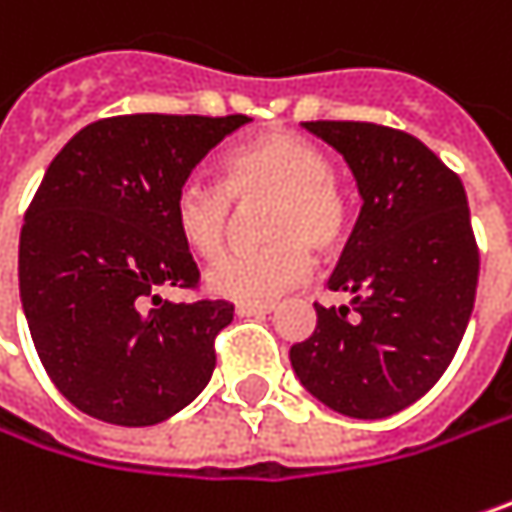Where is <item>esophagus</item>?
Wrapping results in <instances>:
<instances>
[{"instance_id":"esophagus-1","label":"esophagus","mask_w":512,"mask_h":512,"mask_svg":"<svg viewBox=\"0 0 512 512\" xmlns=\"http://www.w3.org/2000/svg\"><path fill=\"white\" fill-rule=\"evenodd\" d=\"M272 310V304H237V316H266Z\"/></svg>"}]
</instances>
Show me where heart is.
<instances>
[{
  "instance_id": "b5f03b06",
  "label": "heart",
  "mask_w": 512,
  "mask_h": 512,
  "mask_svg": "<svg viewBox=\"0 0 512 512\" xmlns=\"http://www.w3.org/2000/svg\"><path fill=\"white\" fill-rule=\"evenodd\" d=\"M331 158L299 134L275 131L231 149L219 166V184L187 178L172 199L181 243L202 260L225 252L237 210L257 216V252L219 260L205 284L213 296L266 304L296 290L313 260H331L349 240V199L331 178Z\"/></svg>"
}]
</instances>
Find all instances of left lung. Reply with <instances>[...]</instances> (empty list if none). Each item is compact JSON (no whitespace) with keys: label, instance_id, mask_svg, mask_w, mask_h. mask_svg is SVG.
I'll list each match as a JSON object with an SVG mask.
<instances>
[{"label":"left lung","instance_id":"left-lung-1","mask_svg":"<svg viewBox=\"0 0 512 512\" xmlns=\"http://www.w3.org/2000/svg\"><path fill=\"white\" fill-rule=\"evenodd\" d=\"M334 146L363 208L313 334L290 349L302 387L351 419H384L428 393L460 346L478 246L460 178L413 134L375 122H304Z\"/></svg>","mask_w":512,"mask_h":512}]
</instances>
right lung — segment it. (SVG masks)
<instances>
[{
  "label": "right lung",
  "instance_id": "add662e5",
  "mask_svg": "<svg viewBox=\"0 0 512 512\" xmlns=\"http://www.w3.org/2000/svg\"><path fill=\"white\" fill-rule=\"evenodd\" d=\"M249 117L128 114L90 122L49 163L20 231V302L37 357L81 413L146 428L208 387L234 304L163 299L199 269L175 190Z\"/></svg>",
  "mask_w": 512,
  "mask_h": 512
}]
</instances>
